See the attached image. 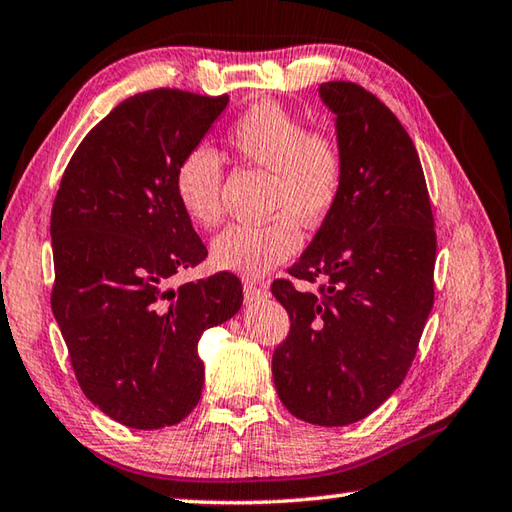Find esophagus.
Instances as JSON below:
<instances>
[{
  "instance_id": "1",
  "label": "esophagus",
  "mask_w": 512,
  "mask_h": 512,
  "mask_svg": "<svg viewBox=\"0 0 512 512\" xmlns=\"http://www.w3.org/2000/svg\"><path fill=\"white\" fill-rule=\"evenodd\" d=\"M268 296L266 289L257 287V284L253 282H244V300L246 305H250V302H257V300H264Z\"/></svg>"
}]
</instances>
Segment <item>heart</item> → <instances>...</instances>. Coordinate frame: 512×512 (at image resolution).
I'll return each instance as SVG.
<instances>
[{"label":"heart","mask_w":512,"mask_h":512,"mask_svg":"<svg viewBox=\"0 0 512 512\" xmlns=\"http://www.w3.org/2000/svg\"><path fill=\"white\" fill-rule=\"evenodd\" d=\"M241 160L271 173L268 210L275 219L225 228L212 244L219 271L262 277L287 262L300 248L302 225L323 223L339 203L345 160L339 137L307 131L305 121L287 108L262 101L248 108L228 133ZM223 164L210 146H196L180 160L173 178L178 203L189 221L214 228L221 219Z\"/></svg>","instance_id":"heart-1"}]
</instances>
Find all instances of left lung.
<instances>
[{
    "label": "left lung",
    "mask_w": 512,
    "mask_h": 512,
    "mask_svg": "<svg viewBox=\"0 0 512 512\" xmlns=\"http://www.w3.org/2000/svg\"><path fill=\"white\" fill-rule=\"evenodd\" d=\"M334 115L345 176L339 203L291 277L327 282L323 296L273 282L289 311L273 381L296 418L345 427L402 384L433 307L436 232L422 164L409 133L375 94L345 81L320 85Z\"/></svg>",
    "instance_id": "8db88e82"
}]
</instances>
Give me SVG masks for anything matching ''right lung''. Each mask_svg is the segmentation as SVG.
<instances>
[{"label": "right lung", "instance_id": "1", "mask_svg": "<svg viewBox=\"0 0 512 512\" xmlns=\"http://www.w3.org/2000/svg\"><path fill=\"white\" fill-rule=\"evenodd\" d=\"M228 97L151 90L85 135L51 210V309L88 400L131 429L178 424L201 400L198 341L244 293L232 273L183 287L169 277L207 257L178 203L176 169Z\"/></svg>", "mask_w": 512, "mask_h": 512}]
</instances>
